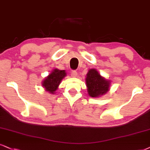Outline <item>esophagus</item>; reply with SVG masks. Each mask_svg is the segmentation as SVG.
<instances>
[{
	"label": "esophagus",
	"instance_id": "esophagus-1",
	"mask_svg": "<svg viewBox=\"0 0 150 150\" xmlns=\"http://www.w3.org/2000/svg\"><path fill=\"white\" fill-rule=\"evenodd\" d=\"M71 76L72 77H76L77 76V72L76 71H71Z\"/></svg>",
	"mask_w": 150,
	"mask_h": 150
}]
</instances>
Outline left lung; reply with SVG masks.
<instances>
[{
  "instance_id": "1",
  "label": "left lung",
  "mask_w": 150,
  "mask_h": 150,
  "mask_svg": "<svg viewBox=\"0 0 150 150\" xmlns=\"http://www.w3.org/2000/svg\"><path fill=\"white\" fill-rule=\"evenodd\" d=\"M110 81L100 75L96 69H90L86 74V84L88 95L91 97H99L110 90Z\"/></svg>"
}]
</instances>
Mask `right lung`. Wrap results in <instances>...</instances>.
Here are the masks:
<instances>
[{
	"instance_id": "right-lung-1",
	"label": "right lung",
	"mask_w": 150,
	"mask_h": 150,
	"mask_svg": "<svg viewBox=\"0 0 150 150\" xmlns=\"http://www.w3.org/2000/svg\"><path fill=\"white\" fill-rule=\"evenodd\" d=\"M66 76L67 73L65 70H60L58 69H53L52 71L42 82V87L44 88L45 91L54 95L55 91L58 90L61 81Z\"/></svg>"
}]
</instances>
